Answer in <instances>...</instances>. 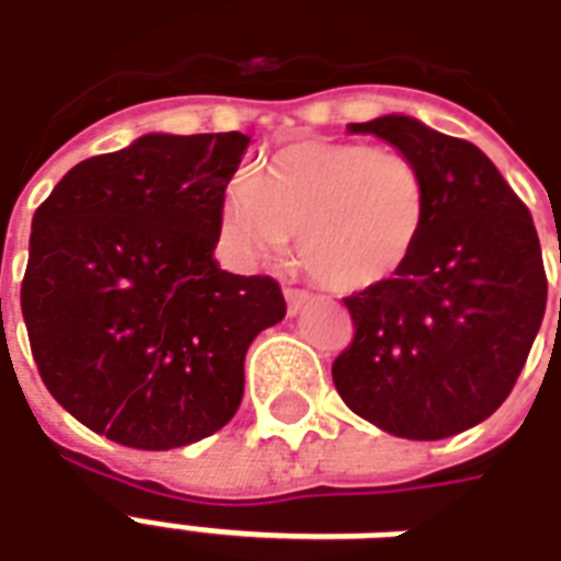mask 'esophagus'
Instances as JSON below:
<instances>
[{"instance_id":"obj_1","label":"esophagus","mask_w":561,"mask_h":561,"mask_svg":"<svg viewBox=\"0 0 561 561\" xmlns=\"http://www.w3.org/2000/svg\"><path fill=\"white\" fill-rule=\"evenodd\" d=\"M309 300H312V294L309 291H300V288H285V304H288V312H291V316H297Z\"/></svg>"}]
</instances>
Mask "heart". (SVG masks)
<instances>
[{"instance_id": "heart-1", "label": "heart", "mask_w": 561, "mask_h": 561, "mask_svg": "<svg viewBox=\"0 0 561 561\" xmlns=\"http://www.w3.org/2000/svg\"><path fill=\"white\" fill-rule=\"evenodd\" d=\"M426 185L409 156L348 140H297L225 192L221 225L245 257L297 240L304 270L330 291L393 279L417 249Z\"/></svg>"}]
</instances>
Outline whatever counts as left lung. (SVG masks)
I'll return each instance as SVG.
<instances>
[{
  "label": "left lung",
  "instance_id": "left-lung-1",
  "mask_svg": "<svg viewBox=\"0 0 561 561\" xmlns=\"http://www.w3.org/2000/svg\"><path fill=\"white\" fill-rule=\"evenodd\" d=\"M348 131L388 140L417 164L426 221L393 279L345 297L354 340L333 360V385L385 433L457 435L507 400L541 328L547 273L535 221L469 140L400 114Z\"/></svg>",
  "mask_w": 561,
  "mask_h": 561
}]
</instances>
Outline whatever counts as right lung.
<instances>
[{
  "mask_svg": "<svg viewBox=\"0 0 561 561\" xmlns=\"http://www.w3.org/2000/svg\"><path fill=\"white\" fill-rule=\"evenodd\" d=\"M249 138L144 135L80 161L35 209L23 321L44 388L138 450L207 438L243 400V360L285 318L279 282L213 249Z\"/></svg>",
  "mask_w": 561,
  "mask_h": 561,
  "instance_id": "1",
  "label": "right lung"
}]
</instances>
